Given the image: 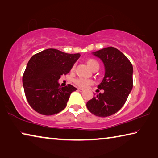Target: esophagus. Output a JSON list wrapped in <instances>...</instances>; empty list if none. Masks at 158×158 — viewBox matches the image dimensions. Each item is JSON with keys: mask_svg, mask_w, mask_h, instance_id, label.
Masks as SVG:
<instances>
[{"mask_svg": "<svg viewBox=\"0 0 158 158\" xmlns=\"http://www.w3.org/2000/svg\"><path fill=\"white\" fill-rule=\"evenodd\" d=\"M77 90H78V91H79V92H83V91H84V89H81V88H78V89H77Z\"/></svg>", "mask_w": 158, "mask_h": 158, "instance_id": "obj_1", "label": "esophagus"}]
</instances>
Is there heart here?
Here are the masks:
<instances>
[{"label":"heart","mask_w":158,"mask_h":158,"mask_svg":"<svg viewBox=\"0 0 158 158\" xmlns=\"http://www.w3.org/2000/svg\"><path fill=\"white\" fill-rule=\"evenodd\" d=\"M85 63H86L87 65L89 66L90 69H93V70L99 67V64L97 61L94 59H91V58H89V59L85 60ZM72 69H73L74 67H73V68ZM74 83H75V84L77 85V86L83 88V89H85V88L88 87L90 84H92L93 81L90 79L78 78L74 80Z\"/></svg>","instance_id":"obj_1"}]
</instances>
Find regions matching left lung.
I'll use <instances>...</instances> for the list:
<instances>
[{"mask_svg": "<svg viewBox=\"0 0 158 158\" xmlns=\"http://www.w3.org/2000/svg\"><path fill=\"white\" fill-rule=\"evenodd\" d=\"M93 54L100 58L105 65V77L98 86L105 91L94 94L86 106L97 116H111L122 108L132 89L133 67L123 53L113 47L104 48Z\"/></svg>", "mask_w": 158, "mask_h": 158, "instance_id": "1", "label": "left lung"}]
</instances>
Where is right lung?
<instances>
[{
  "mask_svg": "<svg viewBox=\"0 0 158 158\" xmlns=\"http://www.w3.org/2000/svg\"><path fill=\"white\" fill-rule=\"evenodd\" d=\"M79 57L80 53L47 49L31 58L22 81L26 100L35 111L51 116L65 108L71 93L77 89L70 84L61 87L58 81L70 71Z\"/></svg>",
  "mask_w": 158,
  "mask_h": 158,
  "instance_id": "1",
  "label": "right lung"
}]
</instances>
